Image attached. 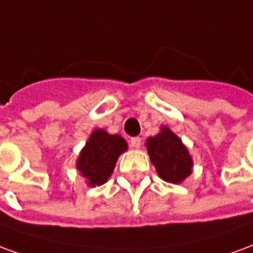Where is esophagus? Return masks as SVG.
Wrapping results in <instances>:
<instances>
[{"label":"esophagus","mask_w":253,"mask_h":253,"mask_svg":"<svg viewBox=\"0 0 253 253\" xmlns=\"http://www.w3.org/2000/svg\"><path fill=\"white\" fill-rule=\"evenodd\" d=\"M130 145H131L134 149H139L141 148V138L132 137L131 139H130Z\"/></svg>","instance_id":"esophagus-1"}]
</instances>
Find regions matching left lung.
I'll list each match as a JSON object with an SVG mask.
<instances>
[{"label": "left lung", "mask_w": 253, "mask_h": 253, "mask_svg": "<svg viewBox=\"0 0 253 253\" xmlns=\"http://www.w3.org/2000/svg\"><path fill=\"white\" fill-rule=\"evenodd\" d=\"M152 164L163 180L180 184L192 173L194 161L187 146L168 126L145 142Z\"/></svg>", "instance_id": "8db88e82"}]
</instances>
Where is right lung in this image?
<instances>
[{
    "label": "right lung",
    "mask_w": 253,
    "mask_h": 253,
    "mask_svg": "<svg viewBox=\"0 0 253 253\" xmlns=\"http://www.w3.org/2000/svg\"><path fill=\"white\" fill-rule=\"evenodd\" d=\"M127 149L128 146L123 137L96 128L81 149L76 168L89 187L101 186L110 179L119 156Z\"/></svg>",
    "instance_id": "obj_1"
}]
</instances>
